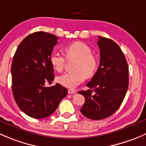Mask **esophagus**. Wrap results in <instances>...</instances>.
<instances>
[{"label":"esophagus","instance_id":"esophagus-1","mask_svg":"<svg viewBox=\"0 0 146 146\" xmlns=\"http://www.w3.org/2000/svg\"><path fill=\"white\" fill-rule=\"evenodd\" d=\"M75 93H76V90L71 89V88H70V89H68V94H75Z\"/></svg>","mask_w":146,"mask_h":146}]
</instances>
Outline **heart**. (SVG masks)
<instances>
[{"label":"heart","instance_id":"b5f03b06","mask_svg":"<svg viewBox=\"0 0 146 146\" xmlns=\"http://www.w3.org/2000/svg\"><path fill=\"white\" fill-rule=\"evenodd\" d=\"M67 58H77L75 63L76 70L65 72L57 78L58 83L63 86L74 88L83 82L87 76H92L98 67V61L93 55L92 50L82 42H74L64 48ZM50 64L58 72L62 71L66 62V57L58 50L52 51L50 55Z\"/></svg>","mask_w":146,"mask_h":146}]
</instances>
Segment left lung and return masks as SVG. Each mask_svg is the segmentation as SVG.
Instances as JSON below:
<instances>
[{
  "label": "left lung",
  "instance_id": "left-lung-1",
  "mask_svg": "<svg viewBox=\"0 0 146 146\" xmlns=\"http://www.w3.org/2000/svg\"><path fill=\"white\" fill-rule=\"evenodd\" d=\"M98 39L100 64L86 84L91 89L78 92L85 98L81 112L94 120L113 115L124 100L129 86L128 64L119 46L110 38L99 36Z\"/></svg>",
  "mask_w": 146,
  "mask_h": 146
}]
</instances>
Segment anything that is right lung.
Segmentation results:
<instances>
[{
	"mask_svg": "<svg viewBox=\"0 0 146 146\" xmlns=\"http://www.w3.org/2000/svg\"><path fill=\"white\" fill-rule=\"evenodd\" d=\"M58 38L36 31L24 38L15 53L11 66L13 96L21 110L31 117L50 116L67 94V88L58 83L45 86L55 77L50 55Z\"/></svg>",
	"mask_w": 146,
	"mask_h": 146,
	"instance_id": "add662e5",
	"label": "right lung"
}]
</instances>
